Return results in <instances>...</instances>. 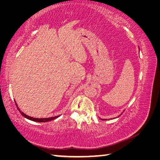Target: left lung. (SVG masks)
<instances>
[{
    "label": "left lung",
    "instance_id": "obj_1",
    "mask_svg": "<svg viewBox=\"0 0 160 160\" xmlns=\"http://www.w3.org/2000/svg\"><path fill=\"white\" fill-rule=\"evenodd\" d=\"M102 120H106V119H102Z\"/></svg>",
    "mask_w": 160,
    "mask_h": 160
}]
</instances>
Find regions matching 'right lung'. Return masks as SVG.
Returning <instances> with one entry per match:
<instances>
[{"label": "right lung", "mask_w": 160, "mask_h": 160, "mask_svg": "<svg viewBox=\"0 0 160 160\" xmlns=\"http://www.w3.org/2000/svg\"><path fill=\"white\" fill-rule=\"evenodd\" d=\"M15 102V104H16V107H17L18 109L19 110V112L21 113L22 115L24 117H25L26 118L29 119V120H31V121H36V122H47V121H49L51 120H53V119H56V118H58L59 116H54V117H50V118H33V117H31V116H29L28 115H26L25 113H24L22 111H20V109H19L18 107V104L17 103Z\"/></svg>", "instance_id": "add662e5"}]
</instances>
